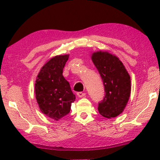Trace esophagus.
Instances as JSON below:
<instances>
[{"label":"esophagus","mask_w":160,"mask_h":160,"mask_svg":"<svg viewBox=\"0 0 160 160\" xmlns=\"http://www.w3.org/2000/svg\"><path fill=\"white\" fill-rule=\"evenodd\" d=\"M78 95V97H80V98H82V97H85L86 96V93L84 92H79L77 93Z\"/></svg>","instance_id":"esophagus-1"}]
</instances>
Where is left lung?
<instances>
[{
  "mask_svg": "<svg viewBox=\"0 0 160 160\" xmlns=\"http://www.w3.org/2000/svg\"><path fill=\"white\" fill-rule=\"evenodd\" d=\"M92 60L104 86L103 100L98 103L99 113L106 118L120 115L126 108L131 93V80L123 64L108 52L92 53Z\"/></svg>",
  "mask_w": 160,
  "mask_h": 160,
  "instance_id": "obj_1",
  "label": "left lung"
}]
</instances>
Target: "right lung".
Listing matches in <instances>:
<instances>
[{
  "label": "right lung",
  "mask_w": 160,
  "mask_h": 160,
  "mask_svg": "<svg viewBox=\"0 0 160 160\" xmlns=\"http://www.w3.org/2000/svg\"><path fill=\"white\" fill-rule=\"evenodd\" d=\"M69 55L56 56L43 66L35 82L36 99L40 111L55 120L69 113L75 101L69 82L62 75Z\"/></svg>",
  "instance_id": "right-lung-1"
}]
</instances>
